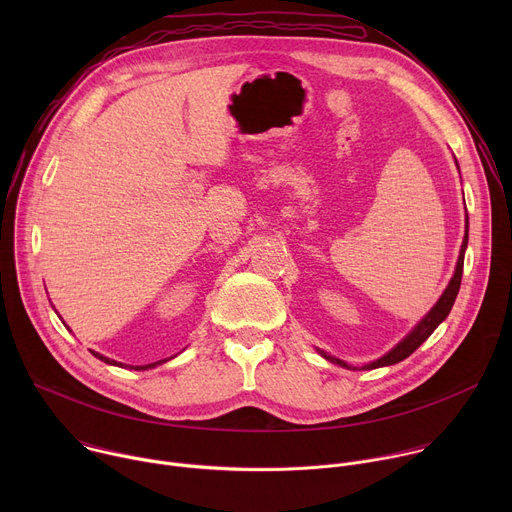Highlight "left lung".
<instances>
[{"instance_id":"8db88e82","label":"left lung","mask_w":512,"mask_h":512,"mask_svg":"<svg viewBox=\"0 0 512 512\" xmlns=\"http://www.w3.org/2000/svg\"><path fill=\"white\" fill-rule=\"evenodd\" d=\"M466 245H468V225H466V235H464V243H462V249H460V257H458V265H456V271H454V277H452V281H450V285L446 287V291L442 294V298L437 300V304L429 310V314L391 350V352H387L383 358H379V360H375V362H371V364H367V367H362V369H379V367H389V364H395V362H401V360H405L409 354H413L429 336H431V332L440 326L446 318H448V314H450V310H452V306H454V302H456V296H458V291H460V283H462V273H464V253H466ZM322 356L326 358V360H330V362H334V364H340V367H346V369H350L346 362H342V360H338V358H334V356H330V354H326V352H322Z\"/></svg>"}]
</instances>
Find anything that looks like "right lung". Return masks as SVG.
I'll return each instance as SVG.
<instances>
[{
  "mask_svg": "<svg viewBox=\"0 0 512 512\" xmlns=\"http://www.w3.org/2000/svg\"><path fill=\"white\" fill-rule=\"evenodd\" d=\"M91 354H95L99 360H103V362H107V364H115V367H123L121 362L109 360L107 356H103V354H99V352H95V350H91ZM162 362H166V360H160V362H152V364H143V367H135V371H145V369H152V367H156V364H162ZM131 369H133V367H131Z\"/></svg>",
  "mask_w": 512,
  "mask_h": 512,
  "instance_id": "obj_1",
  "label": "right lung"
}]
</instances>
